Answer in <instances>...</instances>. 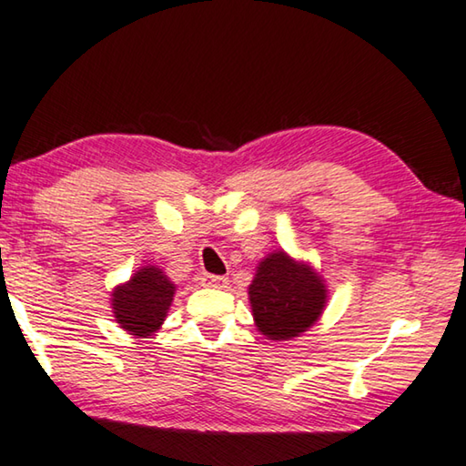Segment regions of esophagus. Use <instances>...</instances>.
I'll return each mask as SVG.
<instances>
[{
	"label": "esophagus",
	"mask_w": 466,
	"mask_h": 466,
	"mask_svg": "<svg viewBox=\"0 0 466 466\" xmlns=\"http://www.w3.org/2000/svg\"><path fill=\"white\" fill-rule=\"evenodd\" d=\"M205 283H208L209 288H226L228 278L226 275H208V278H205Z\"/></svg>",
	"instance_id": "1"
}]
</instances>
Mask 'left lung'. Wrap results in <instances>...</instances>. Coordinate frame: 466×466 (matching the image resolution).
<instances>
[{
	"mask_svg": "<svg viewBox=\"0 0 466 466\" xmlns=\"http://www.w3.org/2000/svg\"><path fill=\"white\" fill-rule=\"evenodd\" d=\"M325 286L310 267L273 252L258 265L248 296L258 330L273 341H288L314 325L325 306Z\"/></svg>",
	"mask_w": 466,
	"mask_h": 466,
	"instance_id": "obj_1",
	"label": "left lung"
}]
</instances>
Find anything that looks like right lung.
Segmentation results:
<instances>
[{"mask_svg": "<svg viewBox=\"0 0 466 466\" xmlns=\"http://www.w3.org/2000/svg\"><path fill=\"white\" fill-rule=\"evenodd\" d=\"M175 286L156 267H144L129 283L119 286L113 294L115 319L137 337H147L162 325L170 309Z\"/></svg>", "mask_w": 466, "mask_h": 466, "instance_id": "1", "label": "right lung"}]
</instances>
